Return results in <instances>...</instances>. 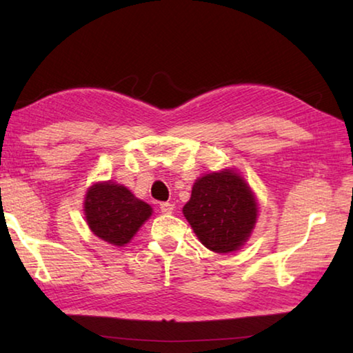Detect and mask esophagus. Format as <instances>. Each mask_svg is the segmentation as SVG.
<instances>
[{
  "label": "esophagus",
  "mask_w": 353,
  "mask_h": 353,
  "mask_svg": "<svg viewBox=\"0 0 353 353\" xmlns=\"http://www.w3.org/2000/svg\"><path fill=\"white\" fill-rule=\"evenodd\" d=\"M160 210H162V213H171L174 210V204L172 202H162L160 204Z\"/></svg>",
  "instance_id": "obj_1"
}]
</instances>
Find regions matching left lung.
<instances>
[{"label": "left lung", "mask_w": 353, "mask_h": 353, "mask_svg": "<svg viewBox=\"0 0 353 353\" xmlns=\"http://www.w3.org/2000/svg\"><path fill=\"white\" fill-rule=\"evenodd\" d=\"M182 213L207 249L229 254L249 240L259 218V204L240 172L224 168L196 179Z\"/></svg>", "instance_id": "1"}]
</instances>
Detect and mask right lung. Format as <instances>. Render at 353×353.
Returning <instances> with one entry per match:
<instances>
[{
    "instance_id": "right-lung-1",
    "label": "right lung",
    "mask_w": 353,
    "mask_h": 353,
    "mask_svg": "<svg viewBox=\"0 0 353 353\" xmlns=\"http://www.w3.org/2000/svg\"><path fill=\"white\" fill-rule=\"evenodd\" d=\"M83 214L94 235L113 246L123 248L151 218L152 207L135 198L124 185L107 181L88 187L83 199Z\"/></svg>"
}]
</instances>
